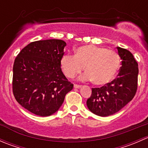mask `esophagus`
<instances>
[{"mask_svg":"<svg viewBox=\"0 0 148 148\" xmlns=\"http://www.w3.org/2000/svg\"><path fill=\"white\" fill-rule=\"evenodd\" d=\"M74 88H77V89H79V88L82 87L81 85H78V84H74Z\"/></svg>","mask_w":148,"mask_h":148,"instance_id":"1","label":"esophagus"}]
</instances>
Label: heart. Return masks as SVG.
<instances>
[{"label": "heart", "mask_w": 148, "mask_h": 148, "mask_svg": "<svg viewBox=\"0 0 148 148\" xmlns=\"http://www.w3.org/2000/svg\"><path fill=\"white\" fill-rule=\"evenodd\" d=\"M120 65V58L117 52L92 44L79 46L75 49L74 56L65 54L60 59L61 69L66 77L74 78L84 67L86 72L80 79L92 80L98 86L112 81Z\"/></svg>", "instance_id": "heart-1"}]
</instances>
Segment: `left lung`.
I'll return each instance as SVG.
<instances>
[{"label":"left lung","instance_id":"left-lung-1","mask_svg":"<svg viewBox=\"0 0 148 148\" xmlns=\"http://www.w3.org/2000/svg\"><path fill=\"white\" fill-rule=\"evenodd\" d=\"M122 60L117 77L100 88H92L86 101L88 109L100 117L114 114L135 97L138 88V64L130 51L117 47Z\"/></svg>","mask_w":148,"mask_h":148}]
</instances>
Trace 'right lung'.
Masks as SVG:
<instances>
[{
  "instance_id": "1",
  "label": "right lung",
  "mask_w": 148,
  "mask_h": 148,
  "mask_svg": "<svg viewBox=\"0 0 148 148\" xmlns=\"http://www.w3.org/2000/svg\"><path fill=\"white\" fill-rule=\"evenodd\" d=\"M66 45L59 39L34 41L15 59L13 95L22 107L36 115L47 117L56 112L73 89L60 66Z\"/></svg>"
}]
</instances>
